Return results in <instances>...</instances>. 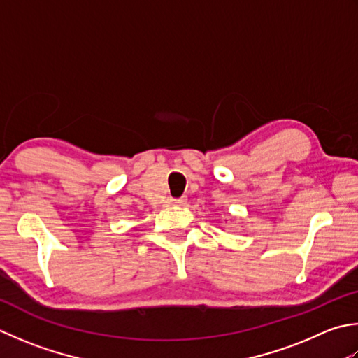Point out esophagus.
Returning a JSON list of instances; mask_svg holds the SVG:
<instances>
[{
	"label": "esophagus",
	"mask_w": 358,
	"mask_h": 358,
	"mask_svg": "<svg viewBox=\"0 0 358 358\" xmlns=\"http://www.w3.org/2000/svg\"><path fill=\"white\" fill-rule=\"evenodd\" d=\"M169 203H171V205H178V206H181V205H185V203H186V197L171 199V200H169Z\"/></svg>",
	"instance_id": "obj_1"
}]
</instances>
